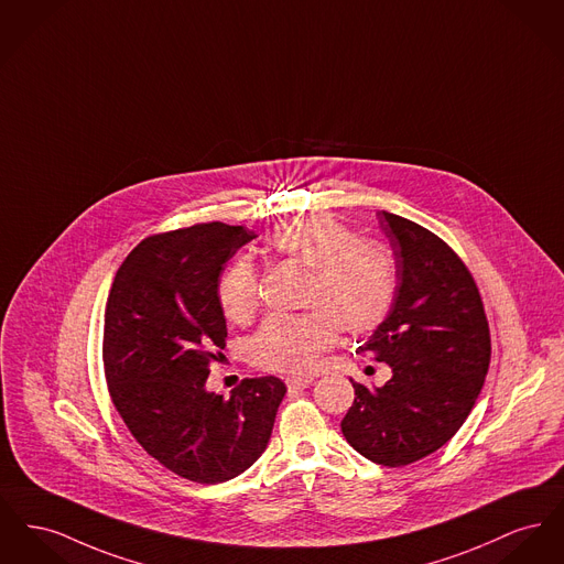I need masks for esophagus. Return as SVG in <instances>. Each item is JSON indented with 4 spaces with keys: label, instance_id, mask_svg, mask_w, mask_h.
Returning a JSON list of instances; mask_svg holds the SVG:
<instances>
[{
    "label": "esophagus",
    "instance_id": "1",
    "mask_svg": "<svg viewBox=\"0 0 564 564\" xmlns=\"http://www.w3.org/2000/svg\"><path fill=\"white\" fill-rule=\"evenodd\" d=\"M311 383H313L311 377H288L285 379V386H288L290 394H299L304 388H308Z\"/></svg>",
    "mask_w": 564,
    "mask_h": 564
}]
</instances>
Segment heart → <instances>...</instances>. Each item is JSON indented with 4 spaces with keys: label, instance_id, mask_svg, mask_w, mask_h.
<instances>
[{
    "label": "heart",
    "instance_id": "heart-1",
    "mask_svg": "<svg viewBox=\"0 0 564 564\" xmlns=\"http://www.w3.org/2000/svg\"><path fill=\"white\" fill-rule=\"evenodd\" d=\"M281 258L311 268L304 313H274L249 340V360L272 372H308L338 340V328L360 336L377 330L397 299L392 253L358 238L330 215L313 213L279 224L265 240ZM217 302L234 324H247L262 300L258 268L234 258L215 285Z\"/></svg>",
    "mask_w": 564,
    "mask_h": 564
}]
</instances>
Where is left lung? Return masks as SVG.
Listing matches in <instances>:
<instances>
[{"mask_svg":"<svg viewBox=\"0 0 564 564\" xmlns=\"http://www.w3.org/2000/svg\"><path fill=\"white\" fill-rule=\"evenodd\" d=\"M397 260V299L360 354L392 368L383 388L354 381L340 422L347 443L383 466L422 460L460 431L490 366V328L477 283L436 234L379 213Z\"/></svg>","mask_w":564,"mask_h":564,"instance_id":"8db88e82","label":"left lung"}]
</instances>
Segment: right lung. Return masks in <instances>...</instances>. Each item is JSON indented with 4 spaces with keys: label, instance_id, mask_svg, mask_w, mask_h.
<instances>
[{
    "label": "right lung",
    "instance_id": "obj_1",
    "mask_svg": "<svg viewBox=\"0 0 564 564\" xmlns=\"http://www.w3.org/2000/svg\"><path fill=\"white\" fill-rule=\"evenodd\" d=\"M256 234L221 221L144 238L112 281L104 315V375L133 438L167 470L221 484L264 454L285 383L242 379L206 392L226 347L215 285Z\"/></svg>",
    "mask_w": 564,
    "mask_h": 564
}]
</instances>
